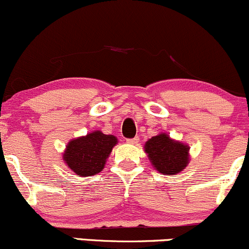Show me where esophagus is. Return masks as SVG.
Instances as JSON below:
<instances>
[{"label": "esophagus", "instance_id": "34e87169", "mask_svg": "<svg viewBox=\"0 0 249 249\" xmlns=\"http://www.w3.org/2000/svg\"><path fill=\"white\" fill-rule=\"evenodd\" d=\"M127 144H131V145H138L139 142V137H134L132 139H127Z\"/></svg>", "mask_w": 249, "mask_h": 249}]
</instances>
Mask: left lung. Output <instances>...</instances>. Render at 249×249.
<instances>
[{"mask_svg":"<svg viewBox=\"0 0 249 249\" xmlns=\"http://www.w3.org/2000/svg\"><path fill=\"white\" fill-rule=\"evenodd\" d=\"M148 160L159 173L177 176L190 162V146L161 132L145 142Z\"/></svg>","mask_w":249,"mask_h":249,"instance_id":"left-lung-1","label":"left lung"}]
</instances>
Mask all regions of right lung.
<instances>
[{
	"label": "right lung",
	"instance_id": "1",
	"mask_svg": "<svg viewBox=\"0 0 249 249\" xmlns=\"http://www.w3.org/2000/svg\"><path fill=\"white\" fill-rule=\"evenodd\" d=\"M118 144L113 134L96 130L87 136L71 139L65 146L62 160L79 177H91L104 168L112 148Z\"/></svg>",
	"mask_w": 249,
	"mask_h": 249
}]
</instances>
